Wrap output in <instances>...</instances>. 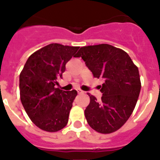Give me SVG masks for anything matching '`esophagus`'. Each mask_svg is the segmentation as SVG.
I'll return each mask as SVG.
<instances>
[{
    "mask_svg": "<svg viewBox=\"0 0 160 160\" xmlns=\"http://www.w3.org/2000/svg\"><path fill=\"white\" fill-rule=\"evenodd\" d=\"M77 92L79 94H80V93H84V91H82L81 89H77Z\"/></svg>",
    "mask_w": 160,
    "mask_h": 160,
    "instance_id": "1",
    "label": "esophagus"
}]
</instances>
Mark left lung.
Returning <instances> with one entry per match:
<instances>
[{
	"mask_svg": "<svg viewBox=\"0 0 160 160\" xmlns=\"http://www.w3.org/2000/svg\"><path fill=\"white\" fill-rule=\"evenodd\" d=\"M81 57L95 78H101V101L88 93L90 102L84 110L87 122L100 133H111L121 128L132 115L141 91L138 68L123 49L108 44L81 47Z\"/></svg>",
	"mask_w": 160,
	"mask_h": 160,
	"instance_id": "obj_1",
	"label": "left lung"
}]
</instances>
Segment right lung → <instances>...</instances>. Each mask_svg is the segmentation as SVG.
I'll return each mask as SVG.
<instances>
[{"label": "right lung", "mask_w": 160, "mask_h": 160, "mask_svg": "<svg viewBox=\"0 0 160 160\" xmlns=\"http://www.w3.org/2000/svg\"><path fill=\"white\" fill-rule=\"evenodd\" d=\"M79 48L49 44L32 53L20 73L21 102L31 120L44 131L58 132L68 124L77 92H67L55 85Z\"/></svg>", "instance_id": "obj_1"}]
</instances>
